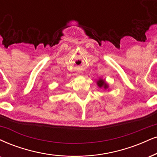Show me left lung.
I'll return each instance as SVG.
<instances>
[{"label":"left lung","mask_w":157,"mask_h":157,"mask_svg":"<svg viewBox=\"0 0 157 157\" xmlns=\"http://www.w3.org/2000/svg\"><path fill=\"white\" fill-rule=\"evenodd\" d=\"M97 84L98 87L100 88H104L105 90L108 89L109 88V85L107 84V82H106L105 80H104L102 78H99V80H97Z\"/></svg>","instance_id":"8db88e82"}]
</instances>
